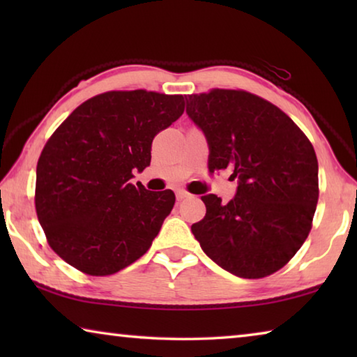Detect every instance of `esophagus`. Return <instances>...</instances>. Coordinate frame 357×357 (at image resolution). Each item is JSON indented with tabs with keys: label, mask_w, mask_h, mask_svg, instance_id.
Returning a JSON list of instances; mask_svg holds the SVG:
<instances>
[{
	"label": "esophagus",
	"mask_w": 357,
	"mask_h": 357,
	"mask_svg": "<svg viewBox=\"0 0 357 357\" xmlns=\"http://www.w3.org/2000/svg\"><path fill=\"white\" fill-rule=\"evenodd\" d=\"M189 197H190V193L185 192L184 189H178L176 190V198H178V200H184V198H189Z\"/></svg>",
	"instance_id": "1"
}]
</instances>
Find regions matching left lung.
I'll use <instances>...</instances> for the list:
<instances>
[{
  "mask_svg": "<svg viewBox=\"0 0 357 357\" xmlns=\"http://www.w3.org/2000/svg\"><path fill=\"white\" fill-rule=\"evenodd\" d=\"M185 113L206 137L209 172L238 179L227 204L202 197L204 219L192 233L228 273L261 279L283 268L309 236L318 203V160L302 130L255 94L213 89L185 98Z\"/></svg>",
  "mask_w": 357,
  "mask_h": 357,
  "instance_id": "8db88e82",
  "label": "left lung"
}]
</instances>
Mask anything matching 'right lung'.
I'll return each mask as SVG.
<instances>
[{"label":"right lung","mask_w":357,"mask_h":357,"mask_svg":"<svg viewBox=\"0 0 357 357\" xmlns=\"http://www.w3.org/2000/svg\"><path fill=\"white\" fill-rule=\"evenodd\" d=\"M183 113V96L110 91L83 102L50 137L36 170V213L66 263L110 275L146 253L174 193L130 179L151 164L154 137Z\"/></svg>","instance_id":"1"}]
</instances>
